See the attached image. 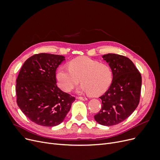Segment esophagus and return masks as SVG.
<instances>
[{
  "mask_svg": "<svg viewBox=\"0 0 160 160\" xmlns=\"http://www.w3.org/2000/svg\"><path fill=\"white\" fill-rule=\"evenodd\" d=\"M76 99H79V100H82V101H86V100H88V98H82V97H77Z\"/></svg>",
  "mask_w": 160,
  "mask_h": 160,
  "instance_id": "obj_1",
  "label": "esophagus"
}]
</instances>
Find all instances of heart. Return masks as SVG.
I'll use <instances>...</instances> for the list:
<instances>
[{"label": "heart", "mask_w": 160, "mask_h": 160, "mask_svg": "<svg viewBox=\"0 0 160 160\" xmlns=\"http://www.w3.org/2000/svg\"><path fill=\"white\" fill-rule=\"evenodd\" d=\"M57 79L59 88L65 92L71 91L81 79L82 85L78 91L98 97L103 94L109 88L113 81V72L107 64L87 57H81L69 62V69L59 68Z\"/></svg>", "instance_id": "obj_1"}]
</instances>
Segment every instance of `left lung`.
I'll use <instances>...</instances> for the list:
<instances>
[{
	"label": "left lung",
	"mask_w": 160,
	"mask_h": 160,
	"mask_svg": "<svg viewBox=\"0 0 160 160\" xmlns=\"http://www.w3.org/2000/svg\"><path fill=\"white\" fill-rule=\"evenodd\" d=\"M113 72L109 89L100 97L101 109L94 116L98 123L111 126L123 122L139 102L142 76L129 58L114 53L102 56Z\"/></svg>",
	"instance_id": "obj_1"
}]
</instances>
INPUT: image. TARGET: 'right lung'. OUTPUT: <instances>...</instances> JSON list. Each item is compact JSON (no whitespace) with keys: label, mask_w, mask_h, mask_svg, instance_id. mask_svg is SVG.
Wrapping results in <instances>:
<instances>
[{"label":"right lung","mask_w":160,"mask_h":160,"mask_svg":"<svg viewBox=\"0 0 160 160\" xmlns=\"http://www.w3.org/2000/svg\"><path fill=\"white\" fill-rule=\"evenodd\" d=\"M65 58L49 53L34 55L24 62L17 79L18 106L31 121L42 126L61 123L75 100L56 84L55 72Z\"/></svg>","instance_id":"1"}]
</instances>
